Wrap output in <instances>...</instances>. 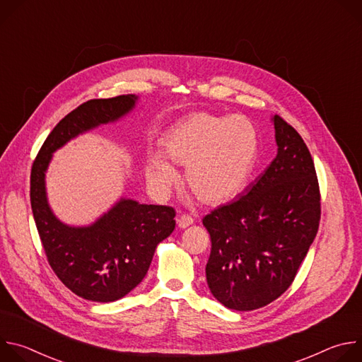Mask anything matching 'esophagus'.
<instances>
[{"label": "esophagus", "mask_w": 362, "mask_h": 362, "mask_svg": "<svg viewBox=\"0 0 362 362\" xmlns=\"http://www.w3.org/2000/svg\"><path fill=\"white\" fill-rule=\"evenodd\" d=\"M177 225H179V228L185 229V228L193 225V219H192L189 215H182V216L177 219Z\"/></svg>", "instance_id": "esophagus-1"}]
</instances>
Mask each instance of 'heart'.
Masks as SVG:
<instances>
[{
	"label": "heart",
	"mask_w": 362,
	"mask_h": 362,
	"mask_svg": "<svg viewBox=\"0 0 362 362\" xmlns=\"http://www.w3.org/2000/svg\"><path fill=\"white\" fill-rule=\"evenodd\" d=\"M163 153L146 160V179L160 196L177 180L172 163L186 166L185 179L206 203H223L246 185L256 160L257 133L245 116L194 113L175 124L162 140Z\"/></svg>",
	"instance_id": "heart-1"
}]
</instances>
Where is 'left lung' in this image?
I'll list each match as a JSON object with an SVG mask.
<instances>
[{
    "instance_id": "obj_1",
    "label": "left lung",
    "mask_w": 362,
    "mask_h": 362,
    "mask_svg": "<svg viewBox=\"0 0 362 362\" xmlns=\"http://www.w3.org/2000/svg\"><path fill=\"white\" fill-rule=\"evenodd\" d=\"M278 154L233 202L203 218L212 240L206 264L212 295L229 309L253 311L292 284L321 219L311 153L282 117H272Z\"/></svg>"
}]
</instances>
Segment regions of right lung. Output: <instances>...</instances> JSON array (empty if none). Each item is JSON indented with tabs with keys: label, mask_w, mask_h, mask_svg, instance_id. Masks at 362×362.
Wrapping results in <instances>:
<instances>
[{
	"label": "right lung",
	"mask_w": 362,
	"mask_h": 362,
	"mask_svg": "<svg viewBox=\"0 0 362 362\" xmlns=\"http://www.w3.org/2000/svg\"><path fill=\"white\" fill-rule=\"evenodd\" d=\"M137 95L88 100L48 134L33 163L30 199L35 226L49 267L76 295L94 302L126 296L146 276L156 246L175 229L170 206L140 204L122 197L88 226L63 223L51 211L45 172L53 153L67 141L130 113Z\"/></svg>",
	"instance_id": "right-lung-1"
}]
</instances>
